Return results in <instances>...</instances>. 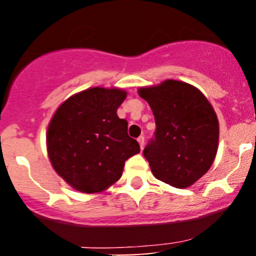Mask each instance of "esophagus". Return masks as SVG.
<instances>
[{"mask_svg": "<svg viewBox=\"0 0 256 256\" xmlns=\"http://www.w3.org/2000/svg\"><path fill=\"white\" fill-rule=\"evenodd\" d=\"M137 140H138V143H140V149H143V146H144V137H143V136H140V137L137 138Z\"/></svg>", "mask_w": 256, "mask_h": 256, "instance_id": "34e87169", "label": "esophagus"}]
</instances>
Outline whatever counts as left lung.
Segmentation results:
<instances>
[{
  "label": "left lung",
  "instance_id": "obj_1",
  "mask_svg": "<svg viewBox=\"0 0 256 256\" xmlns=\"http://www.w3.org/2000/svg\"><path fill=\"white\" fill-rule=\"evenodd\" d=\"M150 106L155 138L143 150L154 177L184 189L212 166L219 142V122L212 104L192 84L167 79L138 89Z\"/></svg>",
  "mask_w": 256,
  "mask_h": 256
}]
</instances>
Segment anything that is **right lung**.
Masks as SVG:
<instances>
[{"instance_id": "obj_1", "label": "right lung", "mask_w": 256, "mask_h": 256, "mask_svg": "<svg viewBox=\"0 0 256 256\" xmlns=\"http://www.w3.org/2000/svg\"><path fill=\"white\" fill-rule=\"evenodd\" d=\"M128 92L90 88L60 104L48 125L46 150L52 168L73 189L95 194L118 182L125 161L140 152L116 114Z\"/></svg>"}]
</instances>
